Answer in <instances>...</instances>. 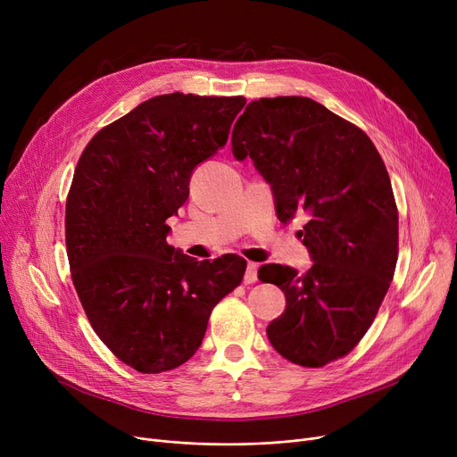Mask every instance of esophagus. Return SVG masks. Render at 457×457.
Returning a JSON list of instances; mask_svg holds the SVG:
<instances>
[{
    "label": "esophagus",
    "mask_w": 457,
    "mask_h": 457,
    "mask_svg": "<svg viewBox=\"0 0 457 457\" xmlns=\"http://www.w3.org/2000/svg\"><path fill=\"white\" fill-rule=\"evenodd\" d=\"M257 269H259V265H255V262H248L246 272H245V283H255L257 281Z\"/></svg>",
    "instance_id": "obj_1"
}]
</instances>
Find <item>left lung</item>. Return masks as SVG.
I'll return each instance as SVG.
<instances>
[{"label":"left lung","instance_id":"left-lung-1","mask_svg":"<svg viewBox=\"0 0 457 457\" xmlns=\"http://www.w3.org/2000/svg\"><path fill=\"white\" fill-rule=\"evenodd\" d=\"M231 150L270 185L281 222L309 216L298 235L311 269L265 265L259 279L287 298L267 328L270 345L296 365L324 367L361 341L395 276L398 211L387 168L361 129L303 96L250 102Z\"/></svg>","mask_w":457,"mask_h":457}]
</instances>
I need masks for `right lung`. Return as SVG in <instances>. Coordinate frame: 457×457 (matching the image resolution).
Listing matches in <instances>:
<instances>
[{
  "instance_id": "obj_1",
  "label": "right lung",
  "mask_w": 457,
  "mask_h": 457,
  "mask_svg": "<svg viewBox=\"0 0 457 457\" xmlns=\"http://www.w3.org/2000/svg\"><path fill=\"white\" fill-rule=\"evenodd\" d=\"M246 98L172 92L142 102L87 144L66 200V252L105 346L144 374L200 348L212 307L243 281L238 255L196 261L166 243L195 168L226 146Z\"/></svg>"
}]
</instances>
